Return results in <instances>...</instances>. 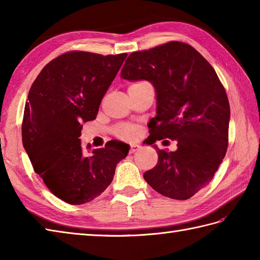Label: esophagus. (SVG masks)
<instances>
[{
  "label": "esophagus",
  "instance_id": "esophagus-1",
  "mask_svg": "<svg viewBox=\"0 0 260 260\" xmlns=\"http://www.w3.org/2000/svg\"><path fill=\"white\" fill-rule=\"evenodd\" d=\"M140 150V146L137 145V144H132L131 145V148H129V153L132 154V153H135L136 151H139Z\"/></svg>",
  "mask_w": 260,
  "mask_h": 260
}]
</instances>
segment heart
<instances>
[{
  "label": "heart",
  "instance_id": "obj_1",
  "mask_svg": "<svg viewBox=\"0 0 260 260\" xmlns=\"http://www.w3.org/2000/svg\"><path fill=\"white\" fill-rule=\"evenodd\" d=\"M137 84H141V82H137ZM114 132L116 136L120 137V139H128V137L133 136L136 133V127L132 125H120L116 127Z\"/></svg>",
  "mask_w": 260,
  "mask_h": 260
}]
</instances>
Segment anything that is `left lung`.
<instances>
[{"label":"left lung","instance_id":"left-lung-1","mask_svg":"<svg viewBox=\"0 0 260 260\" xmlns=\"http://www.w3.org/2000/svg\"><path fill=\"white\" fill-rule=\"evenodd\" d=\"M120 77L155 88L150 145L170 139L178 146L174 152L155 146L157 164L145 181L164 197L190 199L210 183L227 152L230 106L221 81L194 48L179 41L131 53Z\"/></svg>","mask_w":260,"mask_h":260}]
</instances>
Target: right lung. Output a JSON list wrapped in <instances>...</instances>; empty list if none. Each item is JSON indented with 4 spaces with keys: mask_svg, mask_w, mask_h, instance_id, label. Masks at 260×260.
I'll use <instances>...</instances> for the list:
<instances>
[{
    "mask_svg": "<svg viewBox=\"0 0 260 260\" xmlns=\"http://www.w3.org/2000/svg\"><path fill=\"white\" fill-rule=\"evenodd\" d=\"M126 57L66 52L46 64L30 88L22 121L24 150L48 189L69 204L101 196L128 154L125 143L109 141L88 156L79 139L82 123L96 118Z\"/></svg>",
    "mask_w": 260,
    "mask_h": 260,
    "instance_id": "add662e5",
    "label": "right lung"
}]
</instances>
